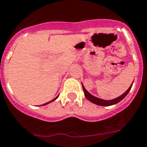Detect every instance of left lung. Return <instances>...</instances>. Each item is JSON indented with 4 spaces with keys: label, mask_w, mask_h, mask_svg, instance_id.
<instances>
[{
    "label": "left lung",
    "mask_w": 147,
    "mask_h": 147,
    "mask_svg": "<svg viewBox=\"0 0 147 147\" xmlns=\"http://www.w3.org/2000/svg\"><path fill=\"white\" fill-rule=\"evenodd\" d=\"M132 84H133V83H132ZM132 84L130 86V88H128V89H127V90H126L123 94H121V96H118V97H116V98L115 99H113V100H107L98 98V97H96V96H94V95H92L91 94H90V93L88 92V90H86L85 88H84L83 84H82V88H83V90H84V96H85V97L88 99V100L90 101V102H93V103H94V104L98 105V106H102V107H109V106H112V105L116 104V103H118V102H120L121 100H122L125 96H127V94L129 93L130 90H131Z\"/></svg>",
    "instance_id": "left-lung-1"
}]
</instances>
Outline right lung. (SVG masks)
I'll return each mask as SVG.
<instances>
[{
  "label": "right lung",
  "mask_w": 147,
  "mask_h": 147,
  "mask_svg": "<svg viewBox=\"0 0 147 147\" xmlns=\"http://www.w3.org/2000/svg\"><path fill=\"white\" fill-rule=\"evenodd\" d=\"M58 96H59V95H58V96H57V97H56V98H54V99H53V100H51V101H50V102H46V103H45V104H43V105H40V106H46V105L49 104V103H50V102H53V101H54L55 100H57V99L58 98Z\"/></svg>",
  "instance_id": "add662e5"
}]
</instances>
